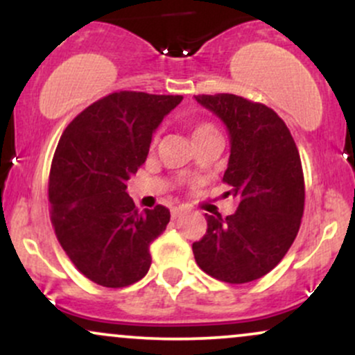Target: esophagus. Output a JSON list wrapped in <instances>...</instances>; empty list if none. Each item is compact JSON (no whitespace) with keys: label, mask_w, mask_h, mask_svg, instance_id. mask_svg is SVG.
<instances>
[{"label":"esophagus","mask_w":355,"mask_h":355,"mask_svg":"<svg viewBox=\"0 0 355 355\" xmlns=\"http://www.w3.org/2000/svg\"><path fill=\"white\" fill-rule=\"evenodd\" d=\"M185 209H183V207H173L172 209V217L173 218H180L183 214H185Z\"/></svg>","instance_id":"1"}]
</instances>
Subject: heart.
Returning a JSON list of instances; mask_svg holds the SVG:
<instances>
[{"instance_id": "b5f03b06", "label": "heart", "mask_w": 355, "mask_h": 355, "mask_svg": "<svg viewBox=\"0 0 355 355\" xmlns=\"http://www.w3.org/2000/svg\"><path fill=\"white\" fill-rule=\"evenodd\" d=\"M214 133H218V130L211 123H209V121H198V123L191 126V137H193V141H198L202 140V138L214 135ZM153 141H157V135L153 137Z\"/></svg>"}]
</instances>
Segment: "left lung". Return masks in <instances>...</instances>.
Masks as SVG:
<instances>
[{"instance_id": "8db88e82", "label": "left lung", "mask_w": 355, "mask_h": 355, "mask_svg": "<svg viewBox=\"0 0 355 355\" xmlns=\"http://www.w3.org/2000/svg\"><path fill=\"white\" fill-rule=\"evenodd\" d=\"M230 133L223 182L239 198L234 215H205L207 232L193 242L205 274L227 284H245L274 268L297 237L304 215L302 162L291 130L267 105L232 93L195 95Z\"/></svg>"}]
</instances>
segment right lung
Masks as SVG:
<instances>
[{"label": "right lung", "mask_w": 355, "mask_h": 355, "mask_svg": "<svg viewBox=\"0 0 355 355\" xmlns=\"http://www.w3.org/2000/svg\"><path fill=\"white\" fill-rule=\"evenodd\" d=\"M180 95L115 92L85 108L64 128L51 160L48 198L60 245L92 282L110 288L144 279L150 243L170 210H138L126 193L145 164L152 135Z\"/></svg>", "instance_id": "obj_1"}]
</instances>
